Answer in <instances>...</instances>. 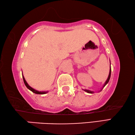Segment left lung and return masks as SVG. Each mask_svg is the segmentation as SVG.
I'll return each mask as SVG.
<instances>
[{"label": "left lung", "instance_id": "8db88e82", "mask_svg": "<svg viewBox=\"0 0 135 135\" xmlns=\"http://www.w3.org/2000/svg\"><path fill=\"white\" fill-rule=\"evenodd\" d=\"M111 71H112V70H111V67H110V72H109V75H108V78H107V81H105V82L104 85H103V88H101V90H100V91H102V89L104 88V86L106 85H107V84H108V82H109V80H110V76H111ZM84 90L85 91H86V93H89V94H93V93H94V92H93V91H90V90H88V89H84Z\"/></svg>", "mask_w": 135, "mask_h": 135}]
</instances>
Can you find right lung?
<instances>
[{"mask_svg": "<svg viewBox=\"0 0 135 135\" xmlns=\"http://www.w3.org/2000/svg\"><path fill=\"white\" fill-rule=\"evenodd\" d=\"M22 78H23V82H24V84H25V86H27V88L28 89H30V91H31L32 93H35V94H46V93H48V92L47 91H37V90H35V89H34V88H32V87H31L29 85H28V84H27V81H25V78H24V77H23V76L22 75Z\"/></svg>", "mask_w": 135, "mask_h": 135, "instance_id": "1", "label": "right lung"}]
</instances>
